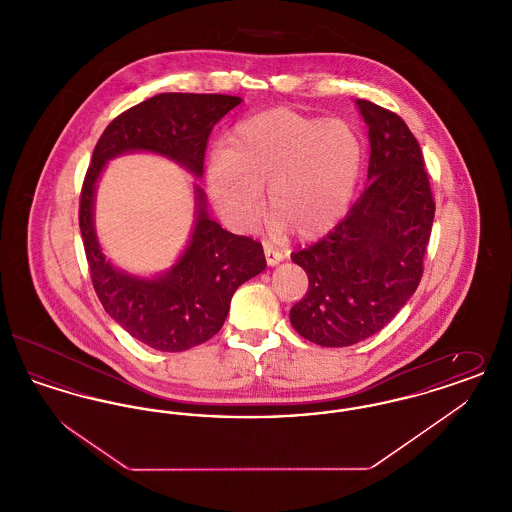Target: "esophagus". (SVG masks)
<instances>
[{
  "mask_svg": "<svg viewBox=\"0 0 512 512\" xmlns=\"http://www.w3.org/2000/svg\"><path fill=\"white\" fill-rule=\"evenodd\" d=\"M263 249H265V257H267L268 267H276L280 261H284V253H282L276 245L265 242V244H263Z\"/></svg>",
  "mask_w": 512,
  "mask_h": 512,
  "instance_id": "obj_1",
  "label": "esophagus"
}]
</instances>
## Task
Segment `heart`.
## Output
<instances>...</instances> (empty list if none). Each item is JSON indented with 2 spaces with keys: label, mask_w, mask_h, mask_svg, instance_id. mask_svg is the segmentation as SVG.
I'll return each mask as SVG.
<instances>
[{
  "label": "heart",
  "mask_w": 512,
  "mask_h": 512,
  "mask_svg": "<svg viewBox=\"0 0 512 512\" xmlns=\"http://www.w3.org/2000/svg\"><path fill=\"white\" fill-rule=\"evenodd\" d=\"M363 142L345 121L270 109L238 122L226 149L211 157L205 182L222 220L249 230L267 188L276 226L318 238L347 213L363 171Z\"/></svg>",
  "instance_id": "obj_1"
}]
</instances>
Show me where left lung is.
Here are the masks:
<instances>
[{
	"label": "left lung",
	"mask_w": 512,
	"mask_h": 512,
	"mask_svg": "<svg viewBox=\"0 0 512 512\" xmlns=\"http://www.w3.org/2000/svg\"><path fill=\"white\" fill-rule=\"evenodd\" d=\"M368 124V186L317 244L293 253L309 290L290 311L299 336L347 347L380 332L416 292L436 201L420 146L390 109L357 99Z\"/></svg>",
	"instance_id": "1"
}]
</instances>
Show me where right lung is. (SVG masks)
Returning <instances> with one entry per match:
<instances>
[{"mask_svg":"<svg viewBox=\"0 0 512 512\" xmlns=\"http://www.w3.org/2000/svg\"><path fill=\"white\" fill-rule=\"evenodd\" d=\"M242 99L224 94H159L109 122L86 171L78 222L94 290L103 309L138 341L157 351H186L211 340L226 320L234 292L267 267L263 245L236 236L209 219L197 188L194 234L167 274L144 280L113 268L94 230V192L105 163L126 151L171 157L195 176L203 174L213 126Z\"/></svg>","mask_w":512,"mask_h":512,"instance_id":"right-lung-1","label":"right lung"}]
</instances>
